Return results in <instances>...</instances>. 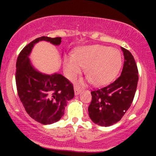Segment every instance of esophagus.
Returning a JSON list of instances; mask_svg holds the SVG:
<instances>
[{"label": "esophagus", "instance_id": "obj_1", "mask_svg": "<svg viewBox=\"0 0 156 156\" xmlns=\"http://www.w3.org/2000/svg\"><path fill=\"white\" fill-rule=\"evenodd\" d=\"M74 92H75V94H76V95H78V94L80 93V89L78 87H77V86H75Z\"/></svg>", "mask_w": 156, "mask_h": 156}]
</instances>
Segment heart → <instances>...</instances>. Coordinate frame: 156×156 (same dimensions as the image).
<instances>
[{"instance_id": "b5f03b06", "label": "heart", "mask_w": 156, "mask_h": 156, "mask_svg": "<svg viewBox=\"0 0 156 156\" xmlns=\"http://www.w3.org/2000/svg\"><path fill=\"white\" fill-rule=\"evenodd\" d=\"M121 66L120 52L100 44L80 47L75 55H68L64 58V69L68 78H75L81 72L82 67L86 68V75L96 87L110 83ZM79 83L84 84V80H80Z\"/></svg>"}]
</instances>
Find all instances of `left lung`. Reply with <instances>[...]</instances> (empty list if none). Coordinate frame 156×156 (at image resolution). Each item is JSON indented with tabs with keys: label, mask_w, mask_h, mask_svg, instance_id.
I'll return each mask as SVG.
<instances>
[{
	"label": "left lung",
	"mask_w": 156,
	"mask_h": 156,
	"mask_svg": "<svg viewBox=\"0 0 156 156\" xmlns=\"http://www.w3.org/2000/svg\"><path fill=\"white\" fill-rule=\"evenodd\" d=\"M121 49L125 58L121 76L110 85L91 92L89 116L93 122L101 126H110L120 120L130 108L136 91V64L130 51Z\"/></svg>",
	"instance_id": "1"
}]
</instances>
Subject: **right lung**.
<instances>
[{
  "mask_svg": "<svg viewBox=\"0 0 156 156\" xmlns=\"http://www.w3.org/2000/svg\"><path fill=\"white\" fill-rule=\"evenodd\" d=\"M61 37H41L26 45L16 63V85L21 103L28 115L42 125L58 122L64 115L67 102L74 98L73 84L59 73H41L31 64L29 56L34 45L46 41L59 45Z\"/></svg>",
  "mask_w": 156,
  "mask_h": 156,
  "instance_id": "1",
  "label": "right lung"
}]
</instances>
